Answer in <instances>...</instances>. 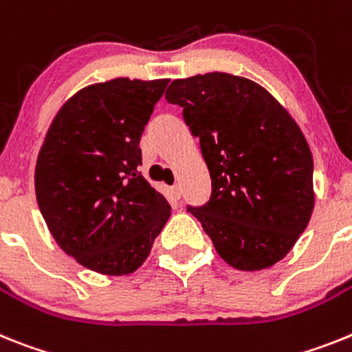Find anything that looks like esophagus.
Listing matches in <instances>:
<instances>
[{"label":"esophagus","mask_w":352,"mask_h":352,"mask_svg":"<svg viewBox=\"0 0 352 352\" xmlns=\"http://www.w3.org/2000/svg\"><path fill=\"white\" fill-rule=\"evenodd\" d=\"M170 195H172L173 200H179V198H180V186H172V188H170Z\"/></svg>","instance_id":"esophagus-1"}]
</instances>
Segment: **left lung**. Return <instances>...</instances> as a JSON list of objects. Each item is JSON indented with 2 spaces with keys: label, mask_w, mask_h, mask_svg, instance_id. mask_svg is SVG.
Segmentation results:
<instances>
[{
  "label": "left lung",
  "mask_w": 352,
  "mask_h": 352,
  "mask_svg": "<svg viewBox=\"0 0 352 352\" xmlns=\"http://www.w3.org/2000/svg\"><path fill=\"white\" fill-rule=\"evenodd\" d=\"M166 100L209 168L212 195L191 210L223 261L239 271L280 262L316 206L314 157L303 131L264 87L228 72L175 79Z\"/></svg>",
  "instance_id": "8db88e82"
}]
</instances>
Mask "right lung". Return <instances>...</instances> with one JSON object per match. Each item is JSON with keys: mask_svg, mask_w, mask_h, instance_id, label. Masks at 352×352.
Returning <instances> with one entry per match:
<instances>
[{"mask_svg": "<svg viewBox=\"0 0 352 352\" xmlns=\"http://www.w3.org/2000/svg\"><path fill=\"white\" fill-rule=\"evenodd\" d=\"M166 85H88L60 108L41 146L35 193L45 225L67 255L96 273H134L172 214L138 172L140 138Z\"/></svg>", "mask_w": 352, "mask_h": 352, "instance_id": "add662e5", "label": "right lung"}]
</instances>
